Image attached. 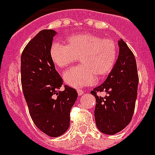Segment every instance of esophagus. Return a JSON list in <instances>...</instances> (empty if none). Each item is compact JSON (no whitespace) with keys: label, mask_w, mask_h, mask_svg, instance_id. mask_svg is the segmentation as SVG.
<instances>
[{"label":"esophagus","mask_w":155,"mask_h":155,"mask_svg":"<svg viewBox=\"0 0 155 155\" xmlns=\"http://www.w3.org/2000/svg\"><path fill=\"white\" fill-rule=\"evenodd\" d=\"M77 92H78V95L79 96H82L83 94H84V91L81 90V89H78V90L77 91Z\"/></svg>","instance_id":"obj_1"}]
</instances>
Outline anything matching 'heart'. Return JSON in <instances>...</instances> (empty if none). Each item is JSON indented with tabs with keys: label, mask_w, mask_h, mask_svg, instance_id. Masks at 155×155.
<instances>
[{
	"label": "heart",
	"mask_w": 155,
	"mask_h": 155,
	"mask_svg": "<svg viewBox=\"0 0 155 155\" xmlns=\"http://www.w3.org/2000/svg\"><path fill=\"white\" fill-rule=\"evenodd\" d=\"M50 57L59 69H64L79 57L81 65L63 74L64 82L73 88L91 85L111 72L117 57V47L112 39L102 38L91 33L73 34L66 45L55 42L50 48Z\"/></svg>",
	"instance_id": "obj_1"
}]
</instances>
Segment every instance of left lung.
<instances>
[{
  "label": "left lung",
  "mask_w": 155,
  "mask_h": 155,
  "mask_svg": "<svg viewBox=\"0 0 155 155\" xmlns=\"http://www.w3.org/2000/svg\"><path fill=\"white\" fill-rule=\"evenodd\" d=\"M119 54L115 65L107 79L91 92L96 100L95 120L98 129L114 135L129 125L133 115L137 97L139 78L136 59L122 39L118 41ZM98 91H105L101 97Z\"/></svg>",
  "instance_id": "left-lung-1"
}]
</instances>
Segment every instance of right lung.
Segmentation results:
<instances>
[{
	"mask_svg": "<svg viewBox=\"0 0 155 155\" xmlns=\"http://www.w3.org/2000/svg\"><path fill=\"white\" fill-rule=\"evenodd\" d=\"M56 31H40L21 55V81L30 117L40 130L51 137L63 135L70 126V113L78 93L66 85L50 57Z\"/></svg>",
	"mask_w": 155,
	"mask_h": 155,
	"instance_id": "obj_1",
	"label": "right lung"
}]
</instances>
